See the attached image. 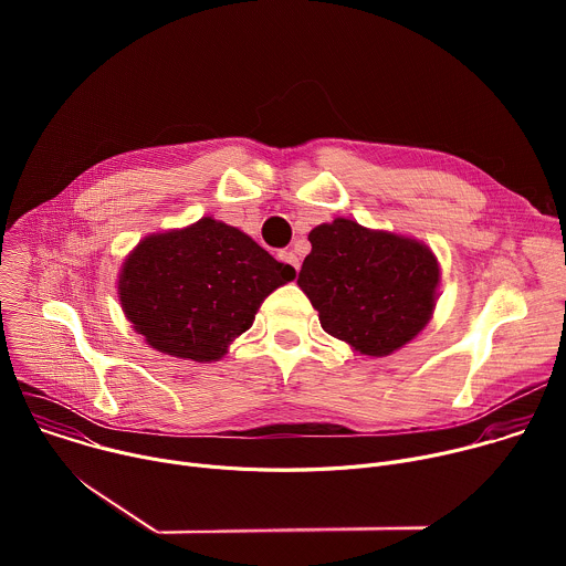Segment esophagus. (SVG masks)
Here are the masks:
<instances>
[{
    "label": "esophagus",
    "mask_w": 566,
    "mask_h": 566,
    "mask_svg": "<svg viewBox=\"0 0 566 566\" xmlns=\"http://www.w3.org/2000/svg\"><path fill=\"white\" fill-rule=\"evenodd\" d=\"M280 260H282L284 264L293 266L295 271H300V258H297L295 251H282V253H280Z\"/></svg>",
    "instance_id": "1"
}]
</instances>
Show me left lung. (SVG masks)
Wrapping results in <instances>:
<instances>
[{"label":"left lung","mask_w":566,"mask_h":566,"mask_svg":"<svg viewBox=\"0 0 566 566\" xmlns=\"http://www.w3.org/2000/svg\"><path fill=\"white\" fill-rule=\"evenodd\" d=\"M297 286L329 336L387 356L423 332L437 304L439 262L417 239L338 217L308 232Z\"/></svg>","instance_id":"obj_1"}]
</instances>
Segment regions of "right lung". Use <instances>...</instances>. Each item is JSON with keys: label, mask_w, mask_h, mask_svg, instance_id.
<instances>
[{"label": "right lung", "mask_w": 566, "mask_h": 566, "mask_svg": "<svg viewBox=\"0 0 566 566\" xmlns=\"http://www.w3.org/2000/svg\"><path fill=\"white\" fill-rule=\"evenodd\" d=\"M295 277L234 226L203 217L147 234L127 255L118 297L132 327L160 354L212 363L253 327L266 295Z\"/></svg>", "instance_id": "right-lung-1"}]
</instances>
